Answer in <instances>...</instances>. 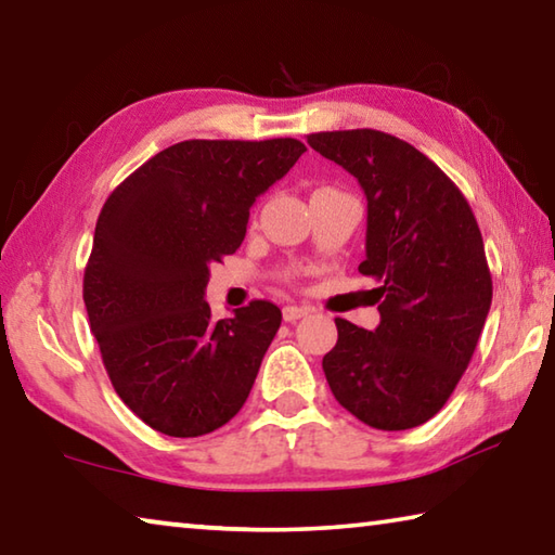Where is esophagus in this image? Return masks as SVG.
Listing matches in <instances>:
<instances>
[{"label":"esophagus","instance_id":"obj_1","mask_svg":"<svg viewBox=\"0 0 555 555\" xmlns=\"http://www.w3.org/2000/svg\"><path fill=\"white\" fill-rule=\"evenodd\" d=\"M308 312H310V308H306V306H286L284 308V320L286 322H296L300 318H306Z\"/></svg>","mask_w":555,"mask_h":555}]
</instances>
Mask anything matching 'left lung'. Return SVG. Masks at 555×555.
Masks as SVG:
<instances>
[{
    "label": "left lung",
    "instance_id": "1",
    "mask_svg": "<svg viewBox=\"0 0 555 555\" xmlns=\"http://www.w3.org/2000/svg\"><path fill=\"white\" fill-rule=\"evenodd\" d=\"M308 145L359 179L366 259L380 325L337 318L322 357L332 396L364 425L400 431L447 405L486 325L492 276L478 220L459 186L405 140L374 128L310 133Z\"/></svg>",
    "mask_w": 555,
    "mask_h": 555
}]
</instances>
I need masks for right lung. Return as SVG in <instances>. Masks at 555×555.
I'll use <instances>...</instances> for the list:
<instances>
[{
	"mask_svg": "<svg viewBox=\"0 0 555 555\" xmlns=\"http://www.w3.org/2000/svg\"><path fill=\"white\" fill-rule=\"evenodd\" d=\"M306 145L296 138L184 140L111 191L85 269V306L118 398L167 437L233 420L281 310L251 300L214 320L208 267L243 245L255 198Z\"/></svg>",
	"mask_w": 555,
	"mask_h": 555,
	"instance_id": "obj_1",
	"label": "right lung"
}]
</instances>
